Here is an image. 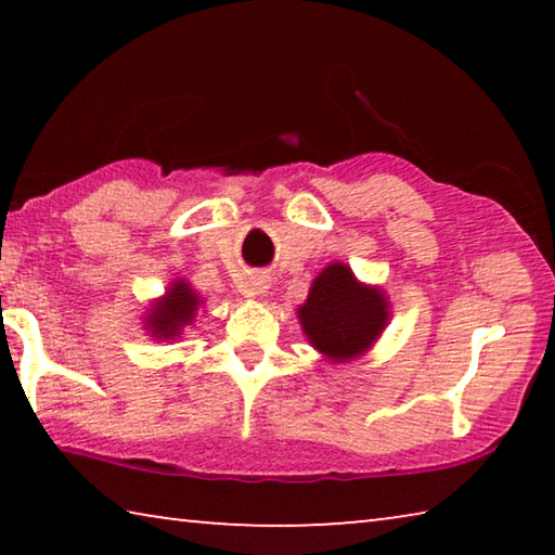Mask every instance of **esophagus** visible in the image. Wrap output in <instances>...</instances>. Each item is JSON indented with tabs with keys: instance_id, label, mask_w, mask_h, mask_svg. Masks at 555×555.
<instances>
[{
	"instance_id": "obj_1",
	"label": "esophagus",
	"mask_w": 555,
	"mask_h": 555,
	"mask_svg": "<svg viewBox=\"0 0 555 555\" xmlns=\"http://www.w3.org/2000/svg\"><path fill=\"white\" fill-rule=\"evenodd\" d=\"M269 291V284L264 276H251L247 281V296H264Z\"/></svg>"
}]
</instances>
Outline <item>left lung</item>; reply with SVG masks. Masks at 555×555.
<instances>
[{"instance_id": "1", "label": "left lung", "mask_w": 555, "mask_h": 555, "mask_svg": "<svg viewBox=\"0 0 555 555\" xmlns=\"http://www.w3.org/2000/svg\"><path fill=\"white\" fill-rule=\"evenodd\" d=\"M298 321L318 352L333 362L364 354L389 321L387 296L364 286L345 264L325 267L315 276Z\"/></svg>"}]
</instances>
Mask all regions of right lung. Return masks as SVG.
<instances>
[{
  "instance_id": "1",
  "label": "right lung",
  "mask_w": 555,
  "mask_h": 555,
  "mask_svg": "<svg viewBox=\"0 0 555 555\" xmlns=\"http://www.w3.org/2000/svg\"><path fill=\"white\" fill-rule=\"evenodd\" d=\"M203 304L201 296L195 294L191 284L183 279H176L171 286H168L166 296L158 298L156 304L149 308L144 318L146 331L156 340H173L183 333L185 325L193 323L195 311Z\"/></svg>"
}]
</instances>
